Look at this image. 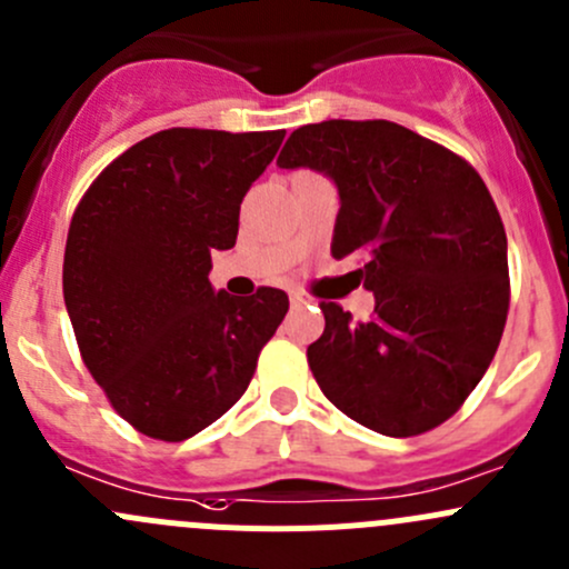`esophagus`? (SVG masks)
<instances>
[{"label": "esophagus", "instance_id": "obj_1", "mask_svg": "<svg viewBox=\"0 0 569 569\" xmlns=\"http://www.w3.org/2000/svg\"><path fill=\"white\" fill-rule=\"evenodd\" d=\"M289 300H291V308H300V306H306V297H302L300 295V291H291V295H289Z\"/></svg>", "mask_w": 569, "mask_h": 569}]
</instances>
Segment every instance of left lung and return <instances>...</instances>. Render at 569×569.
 Wrapping results in <instances>:
<instances>
[{"label":"left lung","instance_id":"left-lung-1","mask_svg":"<svg viewBox=\"0 0 569 569\" xmlns=\"http://www.w3.org/2000/svg\"><path fill=\"white\" fill-rule=\"evenodd\" d=\"M278 164L330 176L332 256H355L375 313L321 302L308 347L321 393L352 421L412 438L449 421L496 358L509 311L507 233L481 176L391 120L300 126Z\"/></svg>","mask_w":569,"mask_h":569}]
</instances>
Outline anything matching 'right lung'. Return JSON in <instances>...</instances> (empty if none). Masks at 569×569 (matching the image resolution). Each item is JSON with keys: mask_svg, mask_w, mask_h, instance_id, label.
Segmentation results:
<instances>
[{"mask_svg": "<svg viewBox=\"0 0 569 569\" xmlns=\"http://www.w3.org/2000/svg\"><path fill=\"white\" fill-rule=\"evenodd\" d=\"M286 131L164 129L109 162L73 211L62 295L84 366L123 421L178 443L248 391L289 297H231L211 252L237 244L239 206Z\"/></svg>", "mask_w": 569, "mask_h": 569, "instance_id": "right-lung-1", "label": "right lung"}]
</instances>
